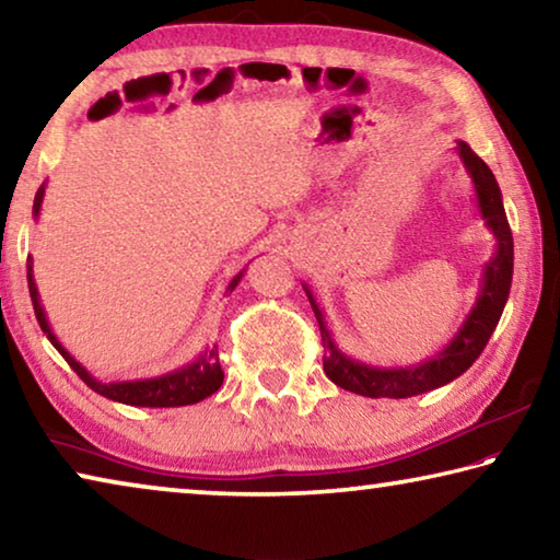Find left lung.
I'll return each mask as SVG.
<instances>
[{
    "label": "left lung",
    "instance_id": "obj_1",
    "mask_svg": "<svg viewBox=\"0 0 560 560\" xmlns=\"http://www.w3.org/2000/svg\"><path fill=\"white\" fill-rule=\"evenodd\" d=\"M454 150L459 153L462 165L471 177L479 217L485 220V226L497 242L494 254H491V259L485 264V271H481L477 301H474L469 316L464 318L457 334L440 353L424 358L415 365L377 368L350 358L338 348L324 311H320L311 289L303 283V291H306L311 306H314L320 338H324V371L343 390L363 397H393V400L438 390V387L452 383L464 371H469L474 360L487 348L501 314H504L511 291V277H514V236H511L509 230L501 189L489 165L467 143L457 140Z\"/></svg>",
    "mask_w": 560,
    "mask_h": 560
}]
</instances>
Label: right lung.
Returning a JSON list of instances; mask_svg holds the SVG:
<instances>
[{
	"instance_id": "add662e5",
	"label": "right lung",
	"mask_w": 560,
	"mask_h": 560,
	"mask_svg": "<svg viewBox=\"0 0 560 560\" xmlns=\"http://www.w3.org/2000/svg\"><path fill=\"white\" fill-rule=\"evenodd\" d=\"M44 192H46V183L36 189L34 210H32L34 220H39ZM242 277H244V271L236 273L224 293L234 291V287L242 281ZM26 281H30V296L34 303L36 320H39V326L46 334V338L51 340V346L59 350L66 363L73 368V373L79 375L93 393L108 397V400H113V402H122V405H132V407H183V405L200 402V400H205V397H210L212 393L220 390V385L224 381V371L220 365V353H217V346L205 348L202 353L192 360V363L175 368V371L163 373V375L140 377V381H113V383L98 381V377H93L86 368H83L79 360H75L69 350L61 346V340L56 338V334L51 330L49 318H46V311L42 306L39 289H36V281H34V259L32 257L26 259Z\"/></svg>"
}]
</instances>
